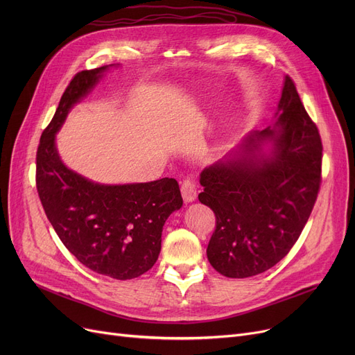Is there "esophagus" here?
Returning a JSON list of instances; mask_svg holds the SVG:
<instances>
[{
	"label": "esophagus",
	"instance_id": "34e87169",
	"mask_svg": "<svg viewBox=\"0 0 355 355\" xmlns=\"http://www.w3.org/2000/svg\"><path fill=\"white\" fill-rule=\"evenodd\" d=\"M181 196L184 198V202L189 204V202H193L197 197V189H196V184L190 180H185L182 184H181Z\"/></svg>",
	"mask_w": 355,
	"mask_h": 355
}]
</instances>
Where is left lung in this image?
I'll return each mask as SVG.
<instances>
[{
  "label": "left lung",
  "instance_id": "8db88e82",
  "mask_svg": "<svg viewBox=\"0 0 355 355\" xmlns=\"http://www.w3.org/2000/svg\"><path fill=\"white\" fill-rule=\"evenodd\" d=\"M321 161L318 128L285 76L273 125L252 130L200 174L198 200L217 220L207 257L218 273L250 277L289 253L318 196Z\"/></svg>",
  "mask_w": 355,
  "mask_h": 355
}]
</instances>
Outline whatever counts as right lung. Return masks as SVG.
Returning <instances> with one entry per match:
<instances>
[{
	"label": "right lung",
	"instance_id": "add662e5",
	"mask_svg": "<svg viewBox=\"0 0 355 355\" xmlns=\"http://www.w3.org/2000/svg\"><path fill=\"white\" fill-rule=\"evenodd\" d=\"M119 66V64H118ZM115 64L73 78L37 149V191L63 245L90 270L126 281L151 269L161 252L166 218L182 197L174 178L149 182H95L62 161L55 135L69 112Z\"/></svg>",
	"mask_w": 355,
	"mask_h": 355
}]
</instances>
